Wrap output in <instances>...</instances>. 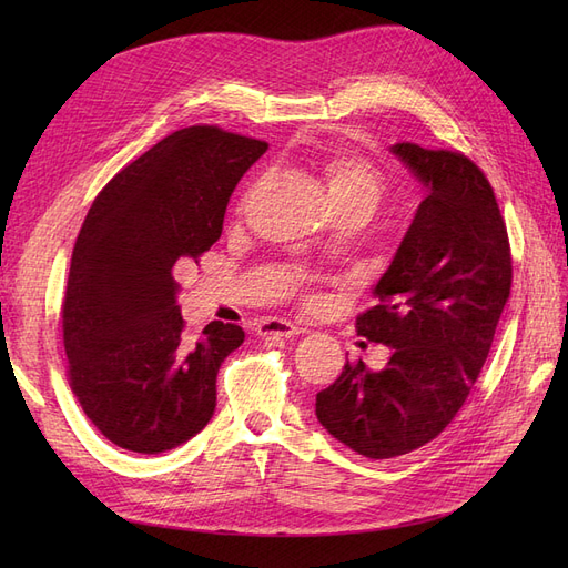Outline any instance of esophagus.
Segmentation results:
<instances>
[{"instance_id":"34e87169","label":"esophagus","mask_w":568,"mask_h":568,"mask_svg":"<svg viewBox=\"0 0 568 568\" xmlns=\"http://www.w3.org/2000/svg\"><path fill=\"white\" fill-rule=\"evenodd\" d=\"M255 332L261 336H282V338H294L301 334L298 326L294 322L288 320H282V317H267V320H261L255 326Z\"/></svg>"}]
</instances>
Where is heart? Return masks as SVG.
Wrapping results in <instances>:
<instances>
[{
	"label": "heart",
	"mask_w": 568,
	"mask_h": 568,
	"mask_svg": "<svg viewBox=\"0 0 568 568\" xmlns=\"http://www.w3.org/2000/svg\"><path fill=\"white\" fill-rule=\"evenodd\" d=\"M322 173L334 209L336 205L359 203L369 211L376 209L384 194V178L367 159L348 149H336L322 161Z\"/></svg>",
	"instance_id": "b5f03b06"
}]
</instances>
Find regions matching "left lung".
<instances>
[{"mask_svg":"<svg viewBox=\"0 0 568 568\" xmlns=\"http://www.w3.org/2000/svg\"><path fill=\"white\" fill-rule=\"evenodd\" d=\"M393 153L428 194L374 288L376 303L355 320L357 336L393 353L379 372L348 359L315 403L326 432L369 459L417 450L455 419L511 286L507 225L484 170L453 149L400 142Z\"/></svg>","mask_w":568,"mask_h":568,"instance_id":"1","label":"left lung"}]
</instances>
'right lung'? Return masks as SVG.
Returning <instances> with one entry per match:
<instances>
[{
	"instance_id": "obj_1",
	"label": "right lung",
	"mask_w": 568,
	"mask_h": 568,
	"mask_svg": "<svg viewBox=\"0 0 568 568\" xmlns=\"http://www.w3.org/2000/svg\"><path fill=\"white\" fill-rule=\"evenodd\" d=\"M265 149L217 125L178 130L115 173L82 222L61 305L68 384L118 448L159 455L213 417L217 369L244 332H189L175 267L211 251Z\"/></svg>"
}]
</instances>
